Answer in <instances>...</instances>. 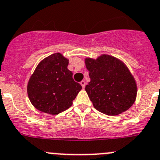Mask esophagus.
<instances>
[{
	"instance_id": "obj_1",
	"label": "esophagus",
	"mask_w": 160,
	"mask_h": 160,
	"mask_svg": "<svg viewBox=\"0 0 160 160\" xmlns=\"http://www.w3.org/2000/svg\"><path fill=\"white\" fill-rule=\"evenodd\" d=\"M80 84H81L82 88H85V85H86V83H85V81H84V80H82V81L80 82Z\"/></svg>"
}]
</instances>
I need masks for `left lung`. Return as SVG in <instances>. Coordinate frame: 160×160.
I'll use <instances>...</instances> for the list:
<instances>
[{"label":"left lung","instance_id":"left-lung-1","mask_svg":"<svg viewBox=\"0 0 160 160\" xmlns=\"http://www.w3.org/2000/svg\"><path fill=\"white\" fill-rule=\"evenodd\" d=\"M85 64L91 79L85 91L96 109L116 116L131 108L137 95V84L124 63L102 55L97 59L86 58Z\"/></svg>","mask_w":160,"mask_h":160}]
</instances>
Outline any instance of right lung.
<instances>
[{"label":"right lung","mask_w":160,"mask_h":160,"mask_svg":"<svg viewBox=\"0 0 160 160\" xmlns=\"http://www.w3.org/2000/svg\"><path fill=\"white\" fill-rule=\"evenodd\" d=\"M68 64L67 58L55 53L37 66L27 86L29 98L37 109L57 115L72 105L82 87L74 81Z\"/></svg>","instance_id":"add662e5"}]
</instances>
